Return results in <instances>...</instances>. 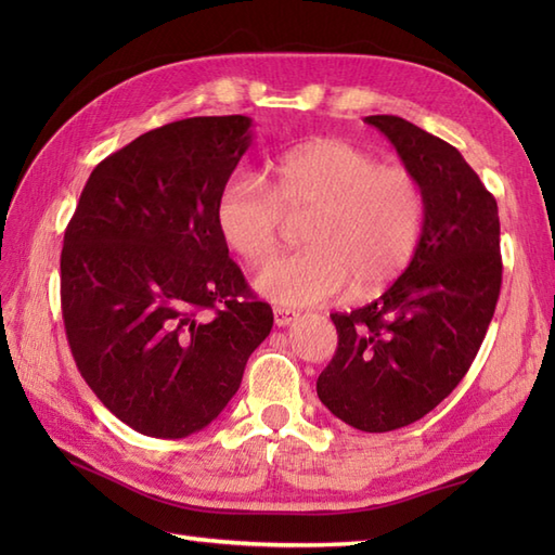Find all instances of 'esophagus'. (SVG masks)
Masks as SVG:
<instances>
[{"mask_svg": "<svg viewBox=\"0 0 555 555\" xmlns=\"http://www.w3.org/2000/svg\"><path fill=\"white\" fill-rule=\"evenodd\" d=\"M296 312L284 310V308H274V324L276 326H288L293 320H296Z\"/></svg>", "mask_w": 555, "mask_h": 555, "instance_id": "obj_1", "label": "esophagus"}]
</instances>
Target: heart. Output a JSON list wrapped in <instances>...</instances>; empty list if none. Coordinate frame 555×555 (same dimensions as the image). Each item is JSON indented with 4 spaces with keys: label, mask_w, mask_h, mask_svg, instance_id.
<instances>
[{
    "label": "heart",
    "mask_w": 555,
    "mask_h": 555,
    "mask_svg": "<svg viewBox=\"0 0 555 555\" xmlns=\"http://www.w3.org/2000/svg\"><path fill=\"white\" fill-rule=\"evenodd\" d=\"M271 191L233 176L217 199V223L235 255L267 264L288 219H300L305 250L259 271L257 291L284 308L382 291L403 274L424 231L422 183L405 167H386L346 140L322 138L271 164Z\"/></svg>",
    "instance_id": "heart-1"
}]
</instances>
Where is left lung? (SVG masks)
<instances>
[{
  "instance_id": "1",
  "label": "left lung",
  "mask_w": 555,
  "mask_h": 555,
  "mask_svg": "<svg viewBox=\"0 0 555 555\" xmlns=\"http://www.w3.org/2000/svg\"><path fill=\"white\" fill-rule=\"evenodd\" d=\"M422 183L417 253L379 300L336 312L338 348L317 379L332 415L370 434L427 415L477 358L501 293L499 205L463 155L400 116H367Z\"/></svg>"
}]
</instances>
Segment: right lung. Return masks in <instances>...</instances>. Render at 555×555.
Wrapping results in <instances>:
<instances>
[{
  "mask_svg": "<svg viewBox=\"0 0 555 555\" xmlns=\"http://www.w3.org/2000/svg\"><path fill=\"white\" fill-rule=\"evenodd\" d=\"M247 116H193L102 159L64 233L62 314L104 408L157 439L227 408L274 314L229 257L217 199L253 143Z\"/></svg>",
  "mask_w": 555,
  "mask_h": 555,
  "instance_id": "right-lung-1",
  "label": "right lung"
}]
</instances>
